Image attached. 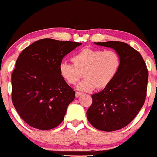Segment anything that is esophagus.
<instances>
[{
  "mask_svg": "<svg viewBox=\"0 0 157 157\" xmlns=\"http://www.w3.org/2000/svg\"><path fill=\"white\" fill-rule=\"evenodd\" d=\"M81 95H82V93L78 92V91H77V92H76V97H80Z\"/></svg>",
  "mask_w": 157,
  "mask_h": 157,
  "instance_id": "1",
  "label": "esophagus"
}]
</instances>
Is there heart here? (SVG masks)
Here are the masks:
<instances>
[{"mask_svg":"<svg viewBox=\"0 0 157 157\" xmlns=\"http://www.w3.org/2000/svg\"><path fill=\"white\" fill-rule=\"evenodd\" d=\"M73 64L62 62L59 66L61 77L68 84L74 85L82 77L84 80L77 86L80 91L89 92L95 88L103 89L111 84L117 75L121 60L113 50L84 48L74 55Z\"/></svg>","mask_w":157,"mask_h":157,"instance_id":"heart-1","label":"heart"}]
</instances>
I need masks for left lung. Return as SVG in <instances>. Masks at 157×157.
I'll return each mask as SVG.
<instances>
[{"instance_id":"obj_1","label":"left lung","mask_w":157,"mask_h":157,"mask_svg":"<svg viewBox=\"0 0 157 157\" xmlns=\"http://www.w3.org/2000/svg\"><path fill=\"white\" fill-rule=\"evenodd\" d=\"M111 48L119 54L121 66L111 84L91 95L92 104L86 114L95 128L120 130L136 117L145 100L148 71L142 55L128 44L120 41L94 43Z\"/></svg>"}]
</instances>
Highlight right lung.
Returning a JSON list of instances; mask_svg holds the SVG:
<instances>
[{"instance_id":"1","label":"right lung","mask_w":157,"mask_h":157,"mask_svg":"<svg viewBox=\"0 0 157 157\" xmlns=\"http://www.w3.org/2000/svg\"><path fill=\"white\" fill-rule=\"evenodd\" d=\"M81 43L45 38L23 50L12 75V100L29 125L49 130L64 119L75 91L61 77L59 66Z\"/></svg>"}]
</instances>
